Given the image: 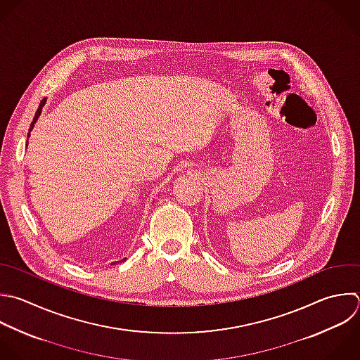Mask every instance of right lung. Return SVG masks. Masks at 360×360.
Masks as SVG:
<instances>
[{"label":"right lung","instance_id":"add662e5","mask_svg":"<svg viewBox=\"0 0 360 360\" xmlns=\"http://www.w3.org/2000/svg\"><path fill=\"white\" fill-rule=\"evenodd\" d=\"M45 103H46V98H44V100L41 101V104H39V107H38V110H37V114H35V117H34V121H32V124H31V127H30V132L34 129V125H35V122H37L38 117L41 115V112H42V107L45 105ZM28 136H30V134H28ZM121 262H122V260H121Z\"/></svg>","mask_w":360,"mask_h":360}]
</instances>
